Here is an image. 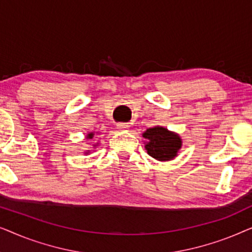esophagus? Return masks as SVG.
<instances>
[{"mask_svg":"<svg viewBox=\"0 0 252 252\" xmlns=\"http://www.w3.org/2000/svg\"><path fill=\"white\" fill-rule=\"evenodd\" d=\"M117 127H118L119 130H128L129 129V125L125 123H119L118 125H117Z\"/></svg>","mask_w":252,"mask_h":252,"instance_id":"esophagus-1","label":"esophagus"}]
</instances>
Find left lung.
Listing matches in <instances>:
<instances>
[{
	"label": "left lung",
	"mask_w": 252,
	"mask_h": 252,
	"mask_svg": "<svg viewBox=\"0 0 252 252\" xmlns=\"http://www.w3.org/2000/svg\"><path fill=\"white\" fill-rule=\"evenodd\" d=\"M142 136L146 139L144 148L148 155L159 161L174 159L182 147L180 135L163 126L150 127L142 133Z\"/></svg>",
	"instance_id": "left-lung-1"
}]
</instances>
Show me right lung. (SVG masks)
I'll use <instances>...</instances> for the list:
<instances>
[{"label":"right lung","instance_id":"1","mask_svg":"<svg viewBox=\"0 0 252 252\" xmlns=\"http://www.w3.org/2000/svg\"><path fill=\"white\" fill-rule=\"evenodd\" d=\"M96 134H97V133H96ZM94 135H95V132H89V133L87 134V135H86V139H87V140H92L93 137H94ZM97 146H98V143H95V144H94V148H96ZM91 151H92V150H87V151H86V153H84V154L88 155V154H91Z\"/></svg>","mask_w":252,"mask_h":252}]
</instances>
